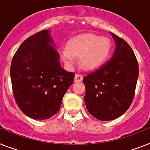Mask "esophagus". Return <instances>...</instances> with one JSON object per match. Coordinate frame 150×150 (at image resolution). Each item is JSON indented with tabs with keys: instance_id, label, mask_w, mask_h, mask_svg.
Listing matches in <instances>:
<instances>
[{
	"instance_id": "esophagus-1",
	"label": "esophagus",
	"mask_w": 150,
	"mask_h": 150,
	"mask_svg": "<svg viewBox=\"0 0 150 150\" xmlns=\"http://www.w3.org/2000/svg\"><path fill=\"white\" fill-rule=\"evenodd\" d=\"M83 80V76L81 74H76L75 75V77H74V81L76 83H79V82H81Z\"/></svg>"
}]
</instances>
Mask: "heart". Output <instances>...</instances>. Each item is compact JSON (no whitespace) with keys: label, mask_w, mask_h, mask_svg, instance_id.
I'll return each mask as SVG.
<instances>
[{"label":"heart","mask_w":150,"mask_h":150,"mask_svg":"<svg viewBox=\"0 0 150 150\" xmlns=\"http://www.w3.org/2000/svg\"><path fill=\"white\" fill-rule=\"evenodd\" d=\"M112 42L107 37H99L94 33H82L67 42V47L60 51L61 58L68 67L79 57L80 65L86 70L100 67L108 60L112 52Z\"/></svg>","instance_id":"1"}]
</instances>
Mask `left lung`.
Wrapping results in <instances>:
<instances>
[{
    "mask_svg": "<svg viewBox=\"0 0 150 150\" xmlns=\"http://www.w3.org/2000/svg\"><path fill=\"white\" fill-rule=\"evenodd\" d=\"M116 44L112 57L83 79L84 102L93 117L108 121L118 118L133 102L139 65L127 42L111 33Z\"/></svg>",
    "mask_w": 150,
    "mask_h": 150,
    "instance_id": "8db88e82",
    "label": "left lung"
}]
</instances>
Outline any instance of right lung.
<instances>
[{
    "label": "right lung",
    "instance_id": "1",
    "mask_svg": "<svg viewBox=\"0 0 150 150\" xmlns=\"http://www.w3.org/2000/svg\"><path fill=\"white\" fill-rule=\"evenodd\" d=\"M50 33L44 30L26 39L13 56L10 70L17 106L35 120H47L60 110L75 75L60 66Z\"/></svg>",
    "mask_w": 150,
    "mask_h": 150
}]
</instances>
